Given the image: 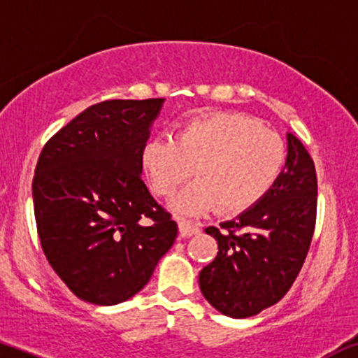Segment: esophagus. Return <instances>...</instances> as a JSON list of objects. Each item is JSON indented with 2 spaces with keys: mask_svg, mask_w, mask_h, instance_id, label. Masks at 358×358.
<instances>
[{
  "mask_svg": "<svg viewBox=\"0 0 358 358\" xmlns=\"http://www.w3.org/2000/svg\"><path fill=\"white\" fill-rule=\"evenodd\" d=\"M178 231H180V236L182 238H188L192 234H197L200 231L199 224L187 221V219H178Z\"/></svg>",
  "mask_w": 358,
  "mask_h": 358,
  "instance_id": "obj_1",
  "label": "esophagus"
}]
</instances>
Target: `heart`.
<instances>
[{
    "mask_svg": "<svg viewBox=\"0 0 358 358\" xmlns=\"http://www.w3.org/2000/svg\"><path fill=\"white\" fill-rule=\"evenodd\" d=\"M280 136L243 113L217 112L187 122L173 137H155L143 149V168L159 197H170L195 173L197 180L173 199L180 214L214 209L239 214L257 206L284 171Z\"/></svg>",
    "mask_w": 358,
    "mask_h": 358,
    "instance_id": "1",
    "label": "heart"
}]
</instances>
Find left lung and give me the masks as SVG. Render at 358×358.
Listing matches in <instances>:
<instances>
[{"mask_svg": "<svg viewBox=\"0 0 358 358\" xmlns=\"http://www.w3.org/2000/svg\"><path fill=\"white\" fill-rule=\"evenodd\" d=\"M314 163L287 134V159L272 190L238 217L210 226L217 257L199 273L209 304L224 316L250 317L287 294L306 260L316 222Z\"/></svg>", "mask_w": 358, "mask_h": 358, "instance_id": "obj_1", "label": "left lung"}]
</instances>
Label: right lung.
Returning <instances> with one entry per match:
<instances>
[{
  "mask_svg": "<svg viewBox=\"0 0 358 358\" xmlns=\"http://www.w3.org/2000/svg\"><path fill=\"white\" fill-rule=\"evenodd\" d=\"M164 98L86 108L38 156L35 222L47 262L96 306L131 299L175 243L176 226L143 182V149Z\"/></svg>",
  "mask_w": 358,
  "mask_h": 358,
  "instance_id": "right-lung-1",
  "label": "right lung"
}]
</instances>
